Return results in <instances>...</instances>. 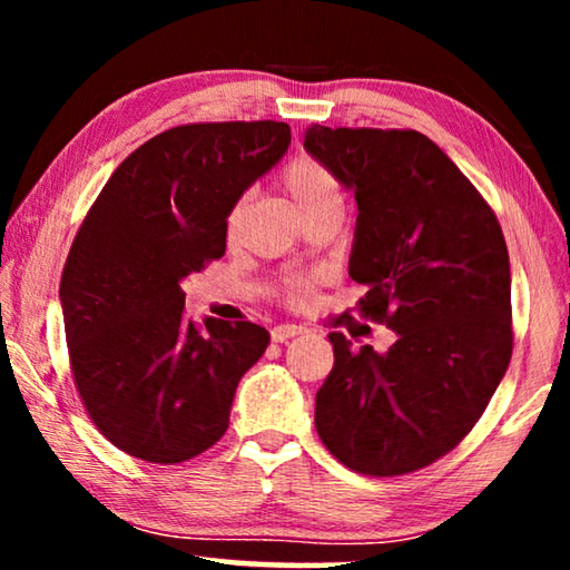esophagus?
I'll return each instance as SVG.
<instances>
[{"label":"esophagus","mask_w":570,"mask_h":570,"mask_svg":"<svg viewBox=\"0 0 570 570\" xmlns=\"http://www.w3.org/2000/svg\"><path fill=\"white\" fill-rule=\"evenodd\" d=\"M304 332H306L304 326H296V324H278V326H274V330H272V340H274V342H288V340H294V336L304 334Z\"/></svg>","instance_id":"obj_1"}]
</instances>
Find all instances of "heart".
I'll return each mask as SVG.
<instances>
[{
	"instance_id": "1",
	"label": "heart",
	"mask_w": 570,
	"mask_h": 570,
	"mask_svg": "<svg viewBox=\"0 0 570 570\" xmlns=\"http://www.w3.org/2000/svg\"><path fill=\"white\" fill-rule=\"evenodd\" d=\"M284 188L288 196H292L294 206L302 214L304 208L320 204L324 198L340 196V186L330 170H326L322 163H316L314 158H296L286 166L284 170ZM292 294L296 298H302L306 294V284L304 282H294L292 284Z\"/></svg>"
}]
</instances>
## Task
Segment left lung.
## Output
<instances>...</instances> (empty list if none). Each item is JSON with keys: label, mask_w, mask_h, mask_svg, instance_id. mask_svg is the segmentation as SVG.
I'll return each mask as SVG.
<instances>
[{"label": "left lung", "mask_w": 570, "mask_h": 570, "mask_svg": "<svg viewBox=\"0 0 570 570\" xmlns=\"http://www.w3.org/2000/svg\"><path fill=\"white\" fill-rule=\"evenodd\" d=\"M308 156L356 200L350 276L387 352L330 334L334 366L314 424L364 475H404L445 455L485 412L513 354L503 230L475 186L417 130L304 132Z\"/></svg>", "instance_id": "8db88e82"}]
</instances>
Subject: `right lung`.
<instances>
[{
    "label": "right lung",
    "instance_id": "1",
    "mask_svg": "<svg viewBox=\"0 0 570 570\" xmlns=\"http://www.w3.org/2000/svg\"><path fill=\"white\" fill-rule=\"evenodd\" d=\"M288 146L286 122L178 125L115 168L77 230L60 282L75 384L128 455L170 465L224 438L238 382L272 336L250 322H188L180 282L224 256L230 210Z\"/></svg>",
    "mask_w": 570,
    "mask_h": 570
}]
</instances>
